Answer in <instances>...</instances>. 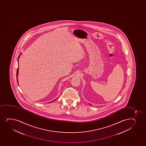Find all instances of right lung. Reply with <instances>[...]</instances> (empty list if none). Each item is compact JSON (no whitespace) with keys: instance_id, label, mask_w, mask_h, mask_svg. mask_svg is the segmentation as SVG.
I'll return each mask as SVG.
<instances>
[{"instance_id":"1","label":"right lung","mask_w":146,"mask_h":146,"mask_svg":"<svg viewBox=\"0 0 146 146\" xmlns=\"http://www.w3.org/2000/svg\"><path fill=\"white\" fill-rule=\"evenodd\" d=\"M17 74H18V69H17Z\"/></svg>"}]
</instances>
